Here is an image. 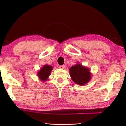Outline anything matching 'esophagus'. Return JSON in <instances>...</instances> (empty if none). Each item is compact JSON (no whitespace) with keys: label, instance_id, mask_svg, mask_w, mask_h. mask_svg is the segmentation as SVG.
<instances>
[{"label":"esophagus","instance_id":"1","mask_svg":"<svg viewBox=\"0 0 126 126\" xmlns=\"http://www.w3.org/2000/svg\"><path fill=\"white\" fill-rule=\"evenodd\" d=\"M59 68L61 69H64L65 68V65H60L59 66Z\"/></svg>","mask_w":126,"mask_h":126}]
</instances>
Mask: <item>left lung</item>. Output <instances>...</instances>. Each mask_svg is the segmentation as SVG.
<instances>
[{"label": "left lung", "instance_id": "obj_1", "mask_svg": "<svg viewBox=\"0 0 126 126\" xmlns=\"http://www.w3.org/2000/svg\"><path fill=\"white\" fill-rule=\"evenodd\" d=\"M69 71L73 81L79 85L86 84L91 79V74L89 69L79 64L72 66Z\"/></svg>", "mask_w": 126, "mask_h": 126}]
</instances>
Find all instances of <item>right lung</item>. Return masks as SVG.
<instances>
[{
    "label": "right lung",
    "instance_id": "obj_1",
    "mask_svg": "<svg viewBox=\"0 0 126 126\" xmlns=\"http://www.w3.org/2000/svg\"><path fill=\"white\" fill-rule=\"evenodd\" d=\"M52 70V67L51 66L45 65L37 74V75L39 77L42 82H44L47 80L48 77L50 75L51 71Z\"/></svg>",
    "mask_w": 126,
    "mask_h": 126
}]
</instances>
